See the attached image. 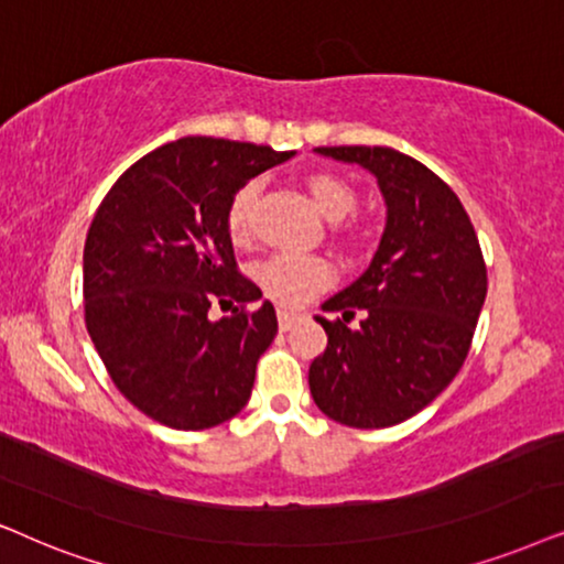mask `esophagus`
I'll return each mask as SVG.
<instances>
[{
	"mask_svg": "<svg viewBox=\"0 0 564 564\" xmlns=\"http://www.w3.org/2000/svg\"><path fill=\"white\" fill-rule=\"evenodd\" d=\"M299 319H302V314H299V312H291V310H278V327H281L283 333H286V329L294 327Z\"/></svg>",
	"mask_w": 564,
	"mask_h": 564,
	"instance_id": "1",
	"label": "esophagus"
}]
</instances>
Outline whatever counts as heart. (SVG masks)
Masks as SVG:
<instances>
[{
	"mask_svg": "<svg viewBox=\"0 0 564 564\" xmlns=\"http://www.w3.org/2000/svg\"><path fill=\"white\" fill-rule=\"evenodd\" d=\"M314 204L329 221H340L356 212L358 195L343 177L333 172H314L306 180ZM260 183L250 180L231 195L227 206V231L235 245H247L254 235V204H258ZM252 278L270 299L281 304H304L317 291L329 286L335 278L333 265L319 254L273 252L252 265Z\"/></svg>",
	"mask_w": 564,
	"mask_h": 564,
	"instance_id": "1",
	"label": "heart"
}]
</instances>
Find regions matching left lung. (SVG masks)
I'll return each instance as SVG.
<instances>
[{
	"mask_svg": "<svg viewBox=\"0 0 564 564\" xmlns=\"http://www.w3.org/2000/svg\"><path fill=\"white\" fill-rule=\"evenodd\" d=\"M377 175L387 227L369 270L314 317L327 348L310 366L317 408L348 427H389L431 404L467 358L487 294L479 239L456 193L389 147H317ZM360 311L361 327L347 322Z\"/></svg>",
	"mask_w": 564,
	"mask_h": 564,
	"instance_id": "left-lung-1",
	"label": "left lung"
}]
</instances>
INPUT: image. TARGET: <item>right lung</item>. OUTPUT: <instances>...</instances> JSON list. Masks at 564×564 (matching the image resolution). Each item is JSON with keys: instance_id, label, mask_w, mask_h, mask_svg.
Wrapping results in <instances>:
<instances>
[{"instance_id": "1", "label": "right lung", "mask_w": 564, "mask_h": 564, "mask_svg": "<svg viewBox=\"0 0 564 564\" xmlns=\"http://www.w3.org/2000/svg\"><path fill=\"white\" fill-rule=\"evenodd\" d=\"M294 152L245 141H170L116 180L85 242V322L112 384L175 431L235 417L252 394L258 358L278 333L275 310L239 273L227 206L239 187ZM238 302L214 323L207 310Z\"/></svg>"}]
</instances>
